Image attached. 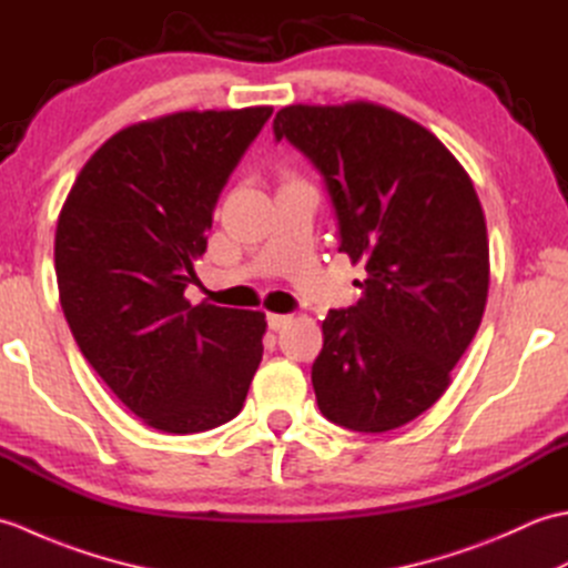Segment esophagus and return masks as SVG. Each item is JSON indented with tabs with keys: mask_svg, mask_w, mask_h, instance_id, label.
<instances>
[{
	"mask_svg": "<svg viewBox=\"0 0 568 568\" xmlns=\"http://www.w3.org/2000/svg\"><path fill=\"white\" fill-rule=\"evenodd\" d=\"M265 320H268V327H271L273 332H277V329H283V327H285V324H287V322H291L293 317H291V315H275V312H271V315H268V317H265Z\"/></svg>",
	"mask_w": 568,
	"mask_h": 568,
	"instance_id": "34e87169",
	"label": "esophagus"
}]
</instances>
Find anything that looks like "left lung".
<instances>
[{"label":"left lung","instance_id":"1","mask_svg":"<svg viewBox=\"0 0 568 568\" xmlns=\"http://www.w3.org/2000/svg\"><path fill=\"white\" fill-rule=\"evenodd\" d=\"M322 175L358 303L329 310L312 364L322 415L354 432L407 425L444 395L488 297L484 210L425 126L378 104L285 106L273 119Z\"/></svg>","mask_w":568,"mask_h":568}]
</instances>
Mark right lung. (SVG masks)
<instances>
[{"label": "right lung", "instance_id": "1", "mask_svg": "<svg viewBox=\"0 0 568 568\" xmlns=\"http://www.w3.org/2000/svg\"><path fill=\"white\" fill-rule=\"evenodd\" d=\"M273 106L178 112L122 129L84 163L55 229L60 305L82 356L146 425L192 434L244 407L265 315L190 305L195 258Z\"/></svg>", "mask_w": 568, "mask_h": 568}]
</instances>
